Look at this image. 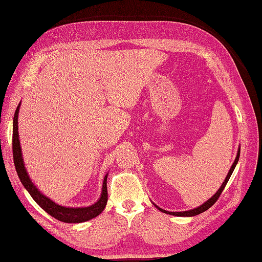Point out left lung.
<instances>
[{"label":"left lung","mask_w":262,"mask_h":262,"mask_svg":"<svg viewBox=\"0 0 262 262\" xmlns=\"http://www.w3.org/2000/svg\"><path fill=\"white\" fill-rule=\"evenodd\" d=\"M239 157H240V147L238 148V153H236L235 160H234V162H233V164H232V166L230 167L229 173H228V175H227V178H226V180H224V182L222 183V185L220 186V188H219V190L216 191V193L214 194L213 196L210 198L208 201H205V202H204L203 204H201L200 206H198V208H194V209H192V210H187V211L171 212V211L163 210L162 208H160V206H157L155 203H153V204H154V205L156 206V208L159 209L161 212H163V213L171 214V215H175V216H194V215H198V214H200V213H202V212H204V211H206L208 209H210L211 206L213 205V204L216 202V201H217L219 196H220V194H221L222 191L224 190V187H226V185H227V183H228V181H229V179H230V176L232 175V173H233V171H234V168H235V166H236V164H238Z\"/></svg>","instance_id":"left-lung-1"}]
</instances>
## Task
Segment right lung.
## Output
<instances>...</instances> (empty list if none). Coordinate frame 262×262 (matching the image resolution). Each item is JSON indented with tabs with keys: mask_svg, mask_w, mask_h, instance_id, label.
Listing matches in <instances>:
<instances>
[{
	"mask_svg": "<svg viewBox=\"0 0 262 262\" xmlns=\"http://www.w3.org/2000/svg\"><path fill=\"white\" fill-rule=\"evenodd\" d=\"M21 101L19 106L16 107V111L13 118V138H12V145H13V160L17 176L23 184L24 188L30 193V195L38 203L42 209H43L48 214H50L57 220L66 222V223H81L91 220L96 216H98L101 212L105 209L108 200V193H107V176L108 173L105 175L102 181V187L99 199L97 202L91 204L89 206H79V208H70V206L60 205L54 202L51 199L46 196L43 193L38 190V187L34 185L32 180L27 172L26 165H24L23 156H22V149L20 145V138H19V126H17V117H19V111H20Z\"/></svg>",
	"mask_w": 262,
	"mask_h": 262,
	"instance_id": "right-lung-1",
	"label": "right lung"
}]
</instances>
